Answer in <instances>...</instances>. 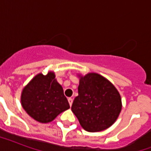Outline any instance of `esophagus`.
Masks as SVG:
<instances>
[{"instance_id": "esophagus-1", "label": "esophagus", "mask_w": 151, "mask_h": 151, "mask_svg": "<svg viewBox=\"0 0 151 151\" xmlns=\"http://www.w3.org/2000/svg\"><path fill=\"white\" fill-rule=\"evenodd\" d=\"M68 102H69V104H70V106H72V103H73V99L72 98H69L68 99Z\"/></svg>"}]
</instances>
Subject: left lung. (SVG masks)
<instances>
[{"label":"left lung","instance_id":"1","mask_svg":"<svg viewBox=\"0 0 151 151\" xmlns=\"http://www.w3.org/2000/svg\"><path fill=\"white\" fill-rule=\"evenodd\" d=\"M71 110L88 132H100L111 126L122 110L119 92L111 83L96 73L81 77L78 96Z\"/></svg>","mask_w":151,"mask_h":151}]
</instances>
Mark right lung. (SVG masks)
<instances>
[{
  "label": "right lung",
  "mask_w": 151,
  "mask_h": 151,
  "mask_svg": "<svg viewBox=\"0 0 151 151\" xmlns=\"http://www.w3.org/2000/svg\"><path fill=\"white\" fill-rule=\"evenodd\" d=\"M55 77L52 72L47 75L39 73L22 90V107L30 117L41 123L52 122L70 108L63 89Z\"/></svg>",
  "instance_id": "right-lung-1"
}]
</instances>
